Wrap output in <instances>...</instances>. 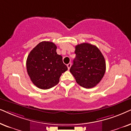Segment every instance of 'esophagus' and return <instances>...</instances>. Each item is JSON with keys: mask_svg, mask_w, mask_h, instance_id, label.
<instances>
[{"mask_svg": "<svg viewBox=\"0 0 131 131\" xmlns=\"http://www.w3.org/2000/svg\"><path fill=\"white\" fill-rule=\"evenodd\" d=\"M71 67V63H68V64H67V67H68V69H70Z\"/></svg>", "mask_w": 131, "mask_h": 131, "instance_id": "1", "label": "esophagus"}]
</instances>
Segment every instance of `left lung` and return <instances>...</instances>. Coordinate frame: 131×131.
I'll return each instance as SVG.
<instances>
[{
  "instance_id": "left-lung-1",
  "label": "left lung",
  "mask_w": 131,
  "mask_h": 131,
  "mask_svg": "<svg viewBox=\"0 0 131 131\" xmlns=\"http://www.w3.org/2000/svg\"><path fill=\"white\" fill-rule=\"evenodd\" d=\"M75 58L70 72L80 86L86 89L96 86L105 74L104 56L95 45L83 43L75 46Z\"/></svg>"
}]
</instances>
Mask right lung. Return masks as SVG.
<instances>
[{"instance_id":"right-lung-1","label":"right lung","mask_w":131,"mask_h":131,"mask_svg":"<svg viewBox=\"0 0 131 131\" xmlns=\"http://www.w3.org/2000/svg\"><path fill=\"white\" fill-rule=\"evenodd\" d=\"M57 47L49 41L38 43L30 52L26 61L27 74L32 83L41 89H48L59 82L62 73L68 70Z\"/></svg>"}]
</instances>
